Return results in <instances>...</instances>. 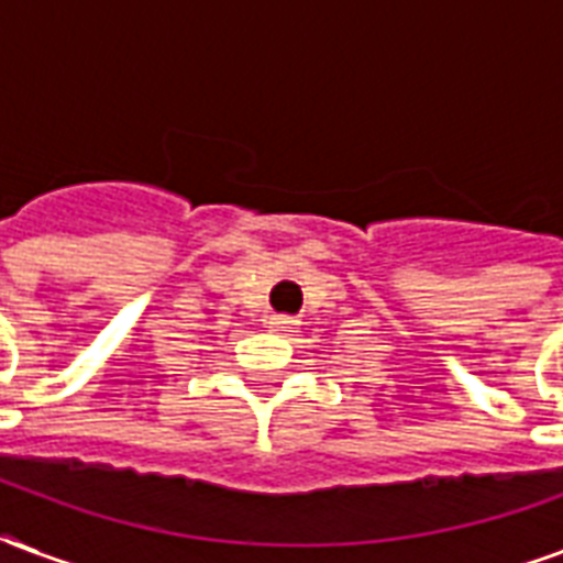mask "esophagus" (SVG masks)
<instances>
[{
  "mask_svg": "<svg viewBox=\"0 0 563 563\" xmlns=\"http://www.w3.org/2000/svg\"><path fill=\"white\" fill-rule=\"evenodd\" d=\"M268 324H272V330L283 333V336H291L298 330V319H291V316H272Z\"/></svg>",
  "mask_w": 563,
  "mask_h": 563,
  "instance_id": "obj_1",
  "label": "esophagus"
}]
</instances>
